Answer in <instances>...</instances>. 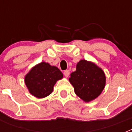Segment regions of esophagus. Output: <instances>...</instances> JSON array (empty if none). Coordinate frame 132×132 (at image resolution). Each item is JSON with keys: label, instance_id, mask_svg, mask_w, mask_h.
<instances>
[{"label": "esophagus", "instance_id": "1", "mask_svg": "<svg viewBox=\"0 0 132 132\" xmlns=\"http://www.w3.org/2000/svg\"><path fill=\"white\" fill-rule=\"evenodd\" d=\"M63 74H64V75H65V77H68L69 75V74H70L69 71V70H67V69L65 70V71H64Z\"/></svg>", "mask_w": 132, "mask_h": 132}]
</instances>
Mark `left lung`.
<instances>
[{"label": "left lung", "mask_w": 132, "mask_h": 132, "mask_svg": "<svg viewBox=\"0 0 132 132\" xmlns=\"http://www.w3.org/2000/svg\"><path fill=\"white\" fill-rule=\"evenodd\" d=\"M70 82L75 93L85 102L91 101L101 94L106 83L104 71L94 63L80 60L76 71L71 74Z\"/></svg>", "instance_id": "obj_1"}]
</instances>
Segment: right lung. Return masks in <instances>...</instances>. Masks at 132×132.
<instances>
[{"label": "right lung", "instance_id": "right-lung-1", "mask_svg": "<svg viewBox=\"0 0 132 132\" xmlns=\"http://www.w3.org/2000/svg\"><path fill=\"white\" fill-rule=\"evenodd\" d=\"M62 78L63 73L57 67L42 62L26 75L25 83L32 95L42 98L52 93L57 80Z\"/></svg>", "mask_w": 132, "mask_h": 132}]
</instances>
